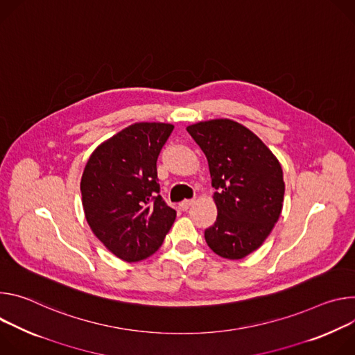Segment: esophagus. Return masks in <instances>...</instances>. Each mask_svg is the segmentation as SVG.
Listing matches in <instances>:
<instances>
[{"instance_id":"34e87169","label":"esophagus","mask_w":355,"mask_h":355,"mask_svg":"<svg viewBox=\"0 0 355 355\" xmlns=\"http://www.w3.org/2000/svg\"><path fill=\"white\" fill-rule=\"evenodd\" d=\"M193 203H194V200H183V202L179 203V207H180L183 211H186Z\"/></svg>"}]
</instances>
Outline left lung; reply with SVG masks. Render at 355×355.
<instances>
[{"instance_id": "1", "label": "left lung", "mask_w": 355, "mask_h": 355, "mask_svg": "<svg viewBox=\"0 0 355 355\" xmlns=\"http://www.w3.org/2000/svg\"><path fill=\"white\" fill-rule=\"evenodd\" d=\"M186 130L205 152L217 190V218L205 231L206 243L223 258L241 259L262 245L281 216V164L252 131L227 118Z\"/></svg>"}]
</instances>
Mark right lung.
I'll use <instances>...</instances> for the list:
<instances>
[{"label": "right lung", "instance_id": "1", "mask_svg": "<svg viewBox=\"0 0 355 355\" xmlns=\"http://www.w3.org/2000/svg\"><path fill=\"white\" fill-rule=\"evenodd\" d=\"M172 131V124H132L98 145L85 168L80 190L86 220L123 261L138 262L155 254L176 218L159 194L156 172Z\"/></svg>", "mask_w": 355, "mask_h": 355}]
</instances>
